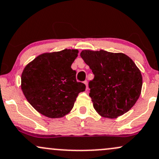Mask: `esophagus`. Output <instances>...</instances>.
I'll use <instances>...</instances> for the list:
<instances>
[{
    "label": "esophagus",
    "instance_id": "34e87169",
    "mask_svg": "<svg viewBox=\"0 0 159 159\" xmlns=\"http://www.w3.org/2000/svg\"><path fill=\"white\" fill-rule=\"evenodd\" d=\"M84 84L85 85H86V88L88 89V81H84Z\"/></svg>",
    "mask_w": 159,
    "mask_h": 159
}]
</instances>
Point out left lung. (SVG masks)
<instances>
[{"instance_id": "8db88e82", "label": "left lung", "mask_w": 159, "mask_h": 159, "mask_svg": "<svg viewBox=\"0 0 159 159\" xmlns=\"http://www.w3.org/2000/svg\"><path fill=\"white\" fill-rule=\"evenodd\" d=\"M80 56L94 75L89 82V96L99 116L116 118L135 105L141 93L143 78L128 56L102 50H84Z\"/></svg>"}]
</instances>
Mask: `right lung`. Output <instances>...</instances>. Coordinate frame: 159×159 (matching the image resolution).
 Segmentation results:
<instances>
[{
    "instance_id": "add662e5",
    "label": "right lung",
    "mask_w": 159,
    "mask_h": 159,
    "mask_svg": "<svg viewBox=\"0 0 159 159\" xmlns=\"http://www.w3.org/2000/svg\"><path fill=\"white\" fill-rule=\"evenodd\" d=\"M78 50L66 49L44 53L27 64L21 76V88L34 109L51 118L69 113L84 84L76 81L71 68Z\"/></svg>"
}]
</instances>
